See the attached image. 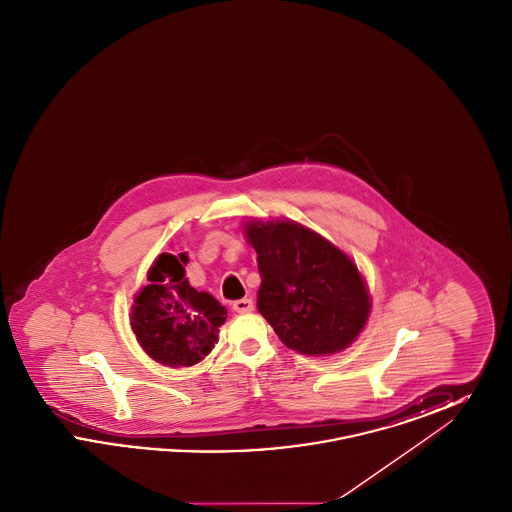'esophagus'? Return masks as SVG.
Here are the masks:
<instances>
[{
  "label": "esophagus",
  "mask_w": 512,
  "mask_h": 512,
  "mask_svg": "<svg viewBox=\"0 0 512 512\" xmlns=\"http://www.w3.org/2000/svg\"><path fill=\"white\" fill-rule=\"evenodd\" d=\"M232 309L236 311V313H251L253 309H255V305H253V301L251 299H238V301H234L232 303Z\"/></svg>",
  "instance_id": "esophagus-1"
}]
</instances>
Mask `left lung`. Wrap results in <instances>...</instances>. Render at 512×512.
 Listing matches in <instances>:
<instances>
[{
	"label": "left lung",
	"mask_w": 512,
	"mask_h": 512,
	"mask_svg": "<svg viewBox=\"0 0 512 512\" xmlns=\"http://www.w3.org/2000/svg\"><path fill=\"white\" fill-rule=\"evenodd\" d=\"M244 236L261 272L257 309L288 349L326 357L359 338L372 297L345 251L290 219H247Z\"/></svg>",
	"instance_id": "8db88e82"
}]
</instances>
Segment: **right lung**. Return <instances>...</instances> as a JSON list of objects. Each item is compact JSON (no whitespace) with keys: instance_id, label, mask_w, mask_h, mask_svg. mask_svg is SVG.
<instances>
[{"instance_id":"1","label":"right lung","mask_w":512,"mask_h":512,"mask_svg":"<svg viewBox=\"0 0 512 512\" xmlns=\"http://www.w3.org/2000/svg\"><path fill=\"white\" fill-rule=\"evenodd\" d=\"M186 253H161L147 270L149 284L136 293L130 326L147 355L159 365L180 368L203 361L219 341L226 309L186 278Z\"/></svg>"}]
</instances>
